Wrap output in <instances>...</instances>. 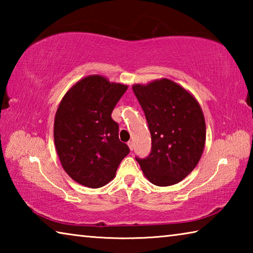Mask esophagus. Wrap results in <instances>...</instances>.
Returning a JSON list of instances; mask_svg holds the SVG:
<instances>
[{
	"label": "esophagus",
	"instance_id": "esophagus-1",
	"mask_svg": "<svg viewBox=\"0 0 253 253\" xmlns=\"http://www.w3.org/2000/svg\"><path fill=\"white\" fill-rule=\"evenodd\" d=\"M127 144H128V146H129V149H130V151H132V149H134V143H132L131 140H129V142H128Z\"/></svg>",
	"mask_w": 253,
	"mask_h": 253
}]
</instances>
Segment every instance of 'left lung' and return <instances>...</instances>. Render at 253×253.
I'll use <instances>...</instances> for the list:
<instances>
[{
    "mask_svg": "<svg viewBox=\"0 0 253 253\" xmlns=\"http://www.w3.org/2000/svg\"><path fill=\"white\" fill-rule=\"evenodd\" d=\"M151 131L152 149L135 157L149 182L169 186L195 169L205 144V121L195 98L172 80L132 85Z\"/></svg>",
    "mask_w": 253,
    "mask_h": 253,
    "instance_id": "8db88e82",
    "label": "left lung"
}]
</instances>
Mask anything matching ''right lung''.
I'll use <instances>...</instances> for the list:
<instances>
[{
  "label": "right lung",
  "instance_id": "add662e5",
  "mask_svg": "<svg viewBox=\"0 0 253 253\" xmlns=\"http://www.w3.org/2000/svg\"><path fill=\"white\" fill-rule=\"evenodd\" d=\"M127 85L101 76L77 83L60 102L54 118V144L63 169L81 185L98 188L114 178L129 154L119 140L111 113Z\"/></svg>",
  "mask_w": 253,
  "mask_h": 253
}]
</instances>
